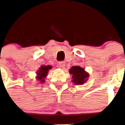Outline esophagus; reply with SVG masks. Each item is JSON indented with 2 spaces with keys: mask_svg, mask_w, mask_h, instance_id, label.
<instances>
[{
  "mask_svg": "<svg viewBox=\"0 0 125 125\" xmlns=\"http://www.w3.org/2000/svg\"><path fill=\"white\" fill-rule=\"evenodd\" d=\"M58 65L60 68H63L65 67V62H60L58 63Z\"/></svg>",
  "mask_w": 125,
  "mask_h": 125,
  "instance_id": "obj_1",
  "label": "esophagus"
}]
</instances>
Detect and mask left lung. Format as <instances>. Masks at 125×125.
Listing matches in <instances>:
<instances>
[{
  "instance_id": "1",
  "label": "left lung",
  "mask_w": 125,
  "mask_h": 125,
  "mask_svg": "<svg viewBox=\"0 0 125 125\" xmlns=\"http://www.w3.org/2000/svg\"><path fill=\"white\" fill-rule=\"evenodd\" d=\"M69 73L72 75V82L76 85H82L87 81L89 73L82 67L73 66L69 69Z\"/></svg>"
}]
</instances>
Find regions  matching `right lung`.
Segmentation results:
<instances>
[{
    "label": "right lung",
    "mask_w": 125,
    "mask_h": 125,
    "mask_svg": "<svg viewBox=\"0 0 125 125\" xmlns=\"http://www.w3.org/2000/svg\"><path fill=\"white\" fill-rule=\"evenodd\" d=\"M52 69V66L51 65H42L40 67L39 70L36 72V79L40 81L42 83L45 82V78L47 77V74L49 73V71Z\"/></svg>",
    "instance_id": "right-lung-1"
}]
</instances>
